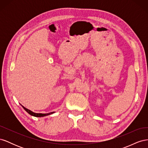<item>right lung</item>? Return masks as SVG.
Listing matches in <instances>:
<instances>
[{"instance_id": "obj_1", "label": "right lung", "mask_w": 148, "mask_h": 148, "mask_svg": "<svg viewBox=\"0 0 148 148\" xmlns=\"http://www.w3.org/2000/svg\"><path fill=\"white\" fill-rule=\"evenodd\" d=\"M23 109H24L26 112H28L29 114H30L31 115L34 116V117H44V116H46V115H51V114H52L53 113V112H50V113H49V114H38V113H34V112H33L31 111L30 110H28V109H27L26 108H25V107H24L23 106Z\"/></svg>"}]
</instances>
